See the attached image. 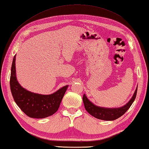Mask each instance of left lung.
<instances>
[{"mask_svg":"<svg viewBox=\"0 0 149 149\" xmlns=\"http://www.w3.org/2000/svg\"><path fill=\"white\" fill-rule=\"evenodd\" d=\"M137 87L136 88L134 94H133L132 98L130 101L125 105L123 106V107L120 108H107L97 107V106H95L94 104H93L87 99L86 95L85 94L84 95V97H83V101H84L85 109L93 116L99 120L112 121L118 119V118L121 117L127 112V110L132 106V103L134 102L136 95H137Z\"/></svg>","mask_w":149,"mask_h":149,"instance_id":"left-lung-1","label":"left lung"}]
</instances>
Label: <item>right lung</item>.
<instances>
[{
	"mask_svg": "<svg viewBox=\"0 0 149 149\" xmlns=\"http://www.w3.org/2000/svg\"><path fill=\"white\" fill-rule=\"evenodd\" d=\"M16 55L11 68L10 90L14 101L27 116L33 118H45L58 110L60 102L68 85H65L51 95H40L27 91L17 81L16 75Z\"/></svg>",
	"mask_w": 149,
	"mask_h": 149,
	"instance_id": "right-lung-1",
	"label": "right lung"
}]
</instances>
